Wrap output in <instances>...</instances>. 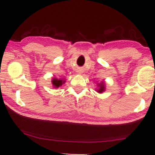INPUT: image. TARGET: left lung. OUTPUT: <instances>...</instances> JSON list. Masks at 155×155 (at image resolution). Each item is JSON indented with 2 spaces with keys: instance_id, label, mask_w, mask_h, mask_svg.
<instances>
[{
  "instance_id": "1",
  "label": "left lung",
  "mask_w": 155,
  "mask_h": 155,
  "mask_svg": "<svg viewBox=\"0 0 155 155\" xmlns=\"http://www.w3.org/2000/svg\"><path fill=\"white\" fill-rule=\"evenodd\" d=\"M97 85L99 87V89L97 90V92L99 93H101L103 92H104L105 91V83L104 82H101V83L99 84H97Z\"/></svg>"
}]
</instances>
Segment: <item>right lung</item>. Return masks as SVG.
Returning <instances> with one entry per match:
<instances>
[{
    "label": "right lung",
    "instance_id": "add662e5",
    "mask_svg": "<svg viewBox=\"0 0 155 155\" xmlns=\"http://www.w3.org/2000/svg\"><path fill=\"white\" fill-rule=\"evenodd\" d=\"M52 84L55 88H58L62 84L65 83V81L62 79H58V78H53L52 79Z\"/></svg>",
    "mask_w": 155,
    "mask_h": 155
}]
</instances>
